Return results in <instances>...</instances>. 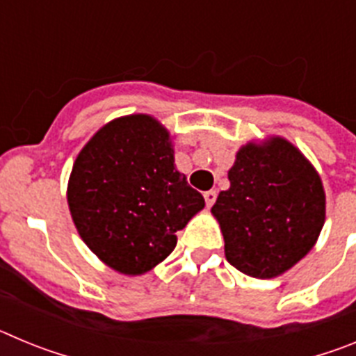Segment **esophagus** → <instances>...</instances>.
Listing matches in <instances>:
<instances>
[{
    "mask_svg": "<svg viewBox=\"0 0 356 356\" xmlns=\"http://www.w3.org/2000/svg\"><path fill=\"white\" fill-rule=\"evenodd\" d=\"M216 197H217V193L216 191H207L205 193V203H207V207H212L213 203H216Z\"/></svg>",
    "mask_w": 356,
    "mask_h": 356,
    "instance_id": "1",
    "label": "esophagus"
}]
</instances>
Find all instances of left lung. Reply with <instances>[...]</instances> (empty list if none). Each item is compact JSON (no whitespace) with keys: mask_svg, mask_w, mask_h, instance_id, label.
Returning <instances> with one entry per match:
<instances>
[{"mask_svg":"<svg viewBox=\"0 0 356 356\" xmlns=\"http://www.w3.org/2000/svg\"><path fill=\"white\" fill-rule=\"evenodd\" d=\"M212 213L226 260L253 278L284 275L312 250L326 216L323 181L284 137L248 143L228 171Z\"/></svg>","mask_w":356,"mask_h":356,"instance_id":"1","label":"left lung"}]
</instances>
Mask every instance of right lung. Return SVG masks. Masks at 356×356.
Returning a JSON list of instances; mask_svg holds the SVG:
<instances>
[{
    "label": "right lung",
    "mask_w": 356,
    "mask_h": 356,
    "mask_svg": "<svg viewBox=\"0 0 356 356\" xmlns=\"http://www.w3.org/2000/svg\"><path fill=\"white\" fill-rule=\"evenodd\" d=\"M78 234L114 271L139 276L165 260L205 200L176 171L169 131L146 114L106 122L78 153L67 184Z\"/></svg>",
    "instance_id": "1"
}]
</instances>
